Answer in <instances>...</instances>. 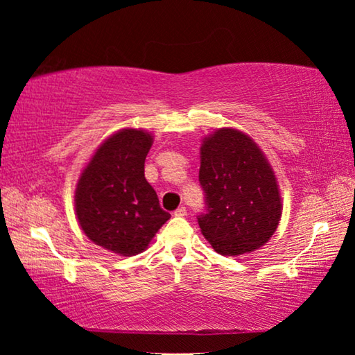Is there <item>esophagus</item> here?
I'll return each instance as SVG.
<instances>
[{
    "label": "esophagus",
    "mask_w": 355,
    "mask_h": 355,
    "mask_svg": "<svg viewBox=\"0 0 355 355\" xmlns=\"http://www.w3.org/2000/svg\"><path fill=\"white\" fill-rule=\"evenodd\" d=\"M173 216H177V218H183V216H186V208L178 207L175 211H173Z\"/></svg>",
    "instance_id": "obj_1"
}]
</instances>
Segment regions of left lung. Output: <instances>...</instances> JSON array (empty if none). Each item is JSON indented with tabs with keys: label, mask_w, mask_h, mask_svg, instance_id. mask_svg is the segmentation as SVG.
Returning <instances> with one entry per match:
<instances>
[{
	"label": "left lung",
	"mask_w": 355,
	"mask_h": 355,
	"mask_svg": "<svg viewBox=\"0 0 355 355\" xmlns=\"http://www.w3.org/2000/svg\"><path fill=\"white\" fill-rule=\"evenodd\" d=\"M200 155L205 211L197 220L203 236L227 257L261 248L282 216L279 186L263 152L241 131L222 128L203 141Z\"/></svg>",
	"instance_id": "1"
}]
</instances>
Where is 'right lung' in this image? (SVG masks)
<instances>
[{"instance_id": "obj_1", "label": "right lung", "mask_w": 355, "mask_h": 355, "mask_svg": "<svg viewBox=\"0 0 355 355\" xmlns=\"http://www.w3.org/2000/svg\"><path fill=\"white\" fill-rule=\"evenodd\" d=\"M153 137L142 130H122L97 148L83 171L75 208L86 236L123 257L146 250L171 214L144 175Z\"/></svg>"}]
</instances>
